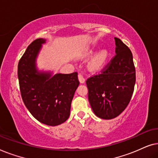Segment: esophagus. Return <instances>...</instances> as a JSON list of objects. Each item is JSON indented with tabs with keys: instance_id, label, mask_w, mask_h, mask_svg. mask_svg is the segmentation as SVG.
<instances>
[{
	"instance_id": "esophagus-1",
	"label": "esophagus",
	"mask_w": 158,
	"mask_h": 158,
	"mask_svg": "<svg viewBox=\"0 0 158 158\" xmlns=\"http://www.w3.org/2000/svg\"><path fill=\"white\" fill-rule=\"evenodd\" d=\"M78 80H79L80 83H85V78H84L83 76V75H82L81 74H79V75H78Z\"/></svg>"
}]
</instances>
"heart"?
<instances>
[{"instance_id":"b5f03b06","label":"heart","mask_w":158,"mask_h":158,"mask_svg":"<svg viewBox=\"0 0 158 158\" xmlns=\"http://www.w3.org/2000/svg\"><path fill=\"white\" fill-rule=\"evenodd\" d=\"M90 54H92V52H90ZM107 57L108 53L106 52L104 50L100 52L92 59L90 63V68L93 70H98V69L102 68L106 62Z\"/></svg>"}]
</instances>
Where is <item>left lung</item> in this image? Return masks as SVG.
<instances>
[{
  "instance_id": "8db88e82",
  "label": "left lung",
  "mask_w": 158,
  "mask_h": 158,
  "mask_svg": "<svg viewBox=\"0 0 158 158\" xmlns=\"http://www.w3.org/2000/svg\"><path fill=\"white\" fill-rule=\"evenodd\" d=\"M114 40L116 55L100 73L86 81L90 106L95 114L103 119L115 118L126 109L136 82L130 49L120 39Z\"/></svg>"
}]
</instances>
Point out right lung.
I'll return each mask as SVG.
<instances>
[{"label":"right lung","mask_w":158,"mask_h":158,"mask_svg":"<svg viewBox=\"0 0 158 158\" xmlns=\"http://www.w3.org/2000/svg\"><path fill=\"white\" fill-rule=\"evenodd\" d=\"M44 39L33 41L21 57L18 78L22 100L31 115L43 124L57 126L69 118L75 92L80 82L77 73L56 74L39 73L35 59Z\"/></svg>","instance_id":"1"}]
</instances>
